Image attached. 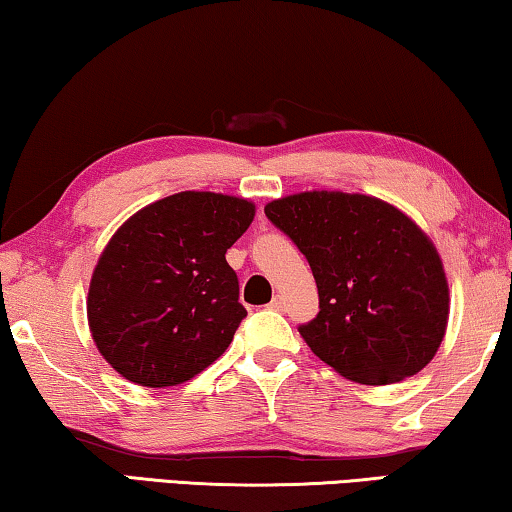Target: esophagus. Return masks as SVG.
<instances>
[{
    "mask_svg": "<svg viewBox=\"0 0 512 512\" xmlns=\"http://www.w3.org/2000/svg\"><path fill=\"white\" fill-rule=\"evenodd\" d=\"M271 308H273V310H282V308H285V296H280V294L273 296Z\"/></svg>",
    "mask_w": 512,
    "mask_h": 512,
    "instance_id": "obj_1",
    "label": "esophagus"
}]
</instances>
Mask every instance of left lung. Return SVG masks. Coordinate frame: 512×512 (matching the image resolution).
Listing matches in <instances>:
<instances>
[{"label": "left lung", "mask_w": 512, "mask_h": 512, "mask_svg": "<svg viewBox=\"0 0 512 512\" xmlns=\"http://www.w3.org/2000/svg\"><path fill=\"white\" fill-rule=\"evenodd\" d=\"M266 218L308 259L319 312L299 333L312 354L358 384L421 372L444 340L448 282L421 227L370 195L310 190L273 200Z\"/></svg>", "instance_id": "left-lung-1"}]
</instances>
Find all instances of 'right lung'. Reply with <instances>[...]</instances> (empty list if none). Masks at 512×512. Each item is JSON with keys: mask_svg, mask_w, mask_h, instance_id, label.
<instances>
[{"mask_svg": "<svg viewBox=\"0 0 512 512\" xmlns=\"http://www.w3.org/2000/svg\"><path fill=\"white\" fill-rule=\"evenodd\" d=\"M253 218L243 197L183 190L114 232L89 282L87 319L121 377L177 386L230 347L246 308L225 253Z\"/></svg>", "mask_w": 512, "mask_h": 512, "instance_id": "right-lung-1", "label": "right lung"}]
</instances>
